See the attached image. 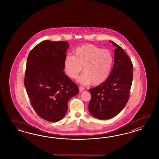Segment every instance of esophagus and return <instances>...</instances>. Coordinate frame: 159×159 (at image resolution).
<instances>
[{"label":"esophagus","instance_id":"esophagus-1","mask_svg":"<svg viewBox=\"0 0 159 159\" xmlns=\"http://www.w3.org/2000/svg\"><path fill=\"white\" fill-rule=\"evenodd\" d=\"M79 91L80 92H82L84 90V88L83 87L80 86L79 87Z\"/></svg>","mask_w":159,"mask_h":159}]
</instances>
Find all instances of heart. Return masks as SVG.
<instances>
[{
	"label": "heart",
	"instance_id": "heart-1",
	"mask_svg": "<svg viewBox=\"0 0 159 159\" xmlns=\"http://www.w3.org/2000/svg\"><path fill=\"white\" fill-rule=\"evenodd\" d=\"M73 53L74 56H66L63 62L64 70L69 77L76 78L83 67L84 73L77 79L79 83H92L93 86H99L106 82L113 62L110 51L93 44H85L77 47Z\"/></svg>",
	"mask_w": 159,
	"mask_h": 159
}]
</instances>
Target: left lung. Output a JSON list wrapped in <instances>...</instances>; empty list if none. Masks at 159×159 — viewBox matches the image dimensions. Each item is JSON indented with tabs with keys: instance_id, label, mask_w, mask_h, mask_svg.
I'll list each match as a JSON object with an SVG mask.
<instances>
[{
	"instance_id": "obj_1",
	"label": "left lung",
	"mask_w": 159,
	"mask_h": 159,
	"mask_svg": "<svg viewBox=\"0 0 159 159\" xmlns=\"http://www.w3.org/2000/svg\"><path fill=\"white\" fill-rule=\"evenodd\" d=\"M116 47L114 63L105 82L89 89L92 98L89 110L99 120L110 119L125 107L129 97L133 80V65L122 48L110 41Z\"/></svg>"
}]
</instances>
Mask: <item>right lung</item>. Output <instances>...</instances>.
Masks as SVG:
<instances>
[{
	"label": "right lung",
	"instance_id": "obj_1",
	"mask_svg": "<svg viewBox=\"0 0 159 159\" xmlns=\"http://www.w3.org/2000/svg\"><path fill=\"white\" fill-rule=\"evenodd\" d=\"M69 44L45 40L29 54L24 86L34 110L51 122L62 120L67 102L79 93L77 85L64 72L63 62Z\"/></svg>",
	"mask_w": 159,
	"mask_h": 159
}]
</instances>
